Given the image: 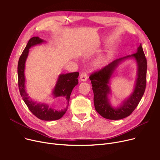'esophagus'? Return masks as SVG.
I'll use <instances>...</instances> for the list:
<instances>
[{"label":"esophagus","mask_w":160,"mask_h":160,"mask_svg":"<svg viewBox=\"0 0 160 160\" xmlns=\"http://www.w3.org/2000/svg\"><path fill=\"white\" fill-rule=\"evenodd\" d=\"M80 80L82 82H86L88 80V74L86 72H83L80 76Z\"/></svg>","instance_id":"esophagus-1"}]
</instances>
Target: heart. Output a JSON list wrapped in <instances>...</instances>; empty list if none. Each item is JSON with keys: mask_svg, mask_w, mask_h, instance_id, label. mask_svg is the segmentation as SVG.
<instances>
[{"mask_svg": "<svg viewBox=\"0 0 160 160\" xmlns=\"http://www.w3.org/2000/svg\"><path fill=\"white\" fill-rule=\"evenodd\" d=\"M107 62V59L106 57H102L99 58L98 60L96 62V65L98 67H102V65H104Z\"/></svg>", "mask_w": 160, "mask_h": 160, "instance_id": "obj_1", "label": "heart"}]
</instances>
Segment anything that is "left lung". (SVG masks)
<instances>
[{
	"instance_id": "left-lung-1",
	"label": "left lung",
	"mask_w": 160,
	"mask_h": 160,
	"mask_svg": "<svg viewBox=\"0 0 160 160\" xmlns=\"http://www.w3.org/2000/svg\"><path fill=\"white\" fill-rule=\"evenodd\" d=\"M134 58L138 65L137 79L132 94L125 99L118 107H113L110 103L108 95L111 93L109 82L116 67L122 61ZM147 62L141 44L137 52L113 61L89 77L94 94V105L96 111L104 118L110 120H119L129 116L139 104L145 93L147 82Z\"/></svg>"
}]
</instances>
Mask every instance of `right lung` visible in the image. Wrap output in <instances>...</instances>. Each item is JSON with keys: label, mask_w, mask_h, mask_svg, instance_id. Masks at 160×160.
Wrapping results in <instances>:
<instances>
[{"label": "right lung", "mask_w": 160, "mask_h": 160, "mask_svg": "<svg viewBox=\"0 0 160 160\" xmlns=\"http://www.w3.org/2000/svg\"><path fill=\"white\" fill-rule=\"evenodd\" d=\"M43 42H45V41L39 37H33L28 41L26 47L19 58L18 62V85L22 100L28 108L29 110L33 115L37 117L38 119L43 121H55L62 118L65 113L67 108H68L71 92L73 88L78 83V77L79 72H74L59 75L52 95L54 98H65L68 105L63 110H57L50 107L47 104L37 102L30 98L28 94L26 91V89H25V81H26L24 76L25 63H26L27 58L29 53V49L32 47L41 44Z\"/></svg>", "instance_id": "add662e5"}]
</instances>
